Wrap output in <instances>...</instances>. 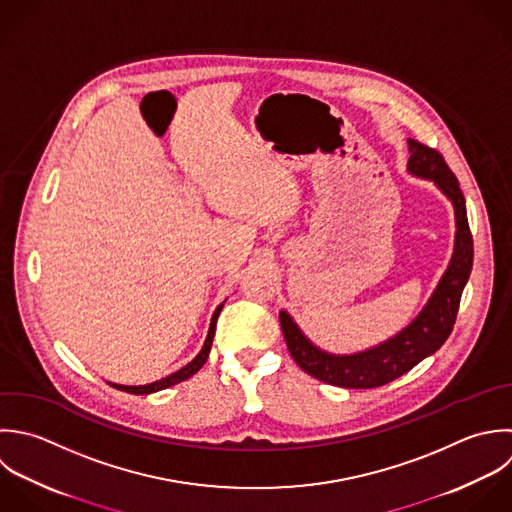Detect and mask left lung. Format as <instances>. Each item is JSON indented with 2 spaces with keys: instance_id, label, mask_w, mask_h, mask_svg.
<instances>
[{
  "instance_id": "left-lung-1",
  "label": "left lung",
  "mask_w": 512,
  "mask_h": 512,
  "mask_svg": "<svg viewBox=\"0 0 512 512\" xmlns=\"http://www.w3.org/2000/svg\"><path fill=\"white\" fill-rule=\"evenodd\" d=\"M409 151V171L419 177L433 179L455 205L457 239L453 261L423 313L397 337L365 353L337 357L319 351L303 337L293 319L281 311L279 321L293 361L307 375L327 385L345 389L383 387L409 373L425 357L439 351L455 327L461 295L469 281L475 253L465 195L441 151L417 139H409Z\"/></svg>"
}]
</instances>
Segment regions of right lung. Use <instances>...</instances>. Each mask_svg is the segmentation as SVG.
<instances>
[{
    "label": "right lung",
    "mask_w": 512,
    "mask_h": 512,
    "mask_svg": "<svg viewBox=\"0 0 512 512\" xmlns=\"http://www.w3.org/2000/svg\"><path fill=\"white\" fill-rule=\"evenodd\" d=\"M221 309H223V305H219V307L215 309L213 319H211V327H209V333H207V339H205V345H203L201 353H199V355H197L189 365H185V367H183V369H179L177 373H173V375H169V377H165V379H161V381H155V383H151V385H141V387H125V385H113V383H109V385H111V387H115V389H119V391L131 393V395H149V393H155V391H161V389L173 387V385H177V383H181V381H185V379L193 377V375H195V373L205 365V361H207V357H209V349H211V343H213L215 325H217V317H219Z\"/></svg>",
    "instance_id": "add662e5"
}]
</instances>
